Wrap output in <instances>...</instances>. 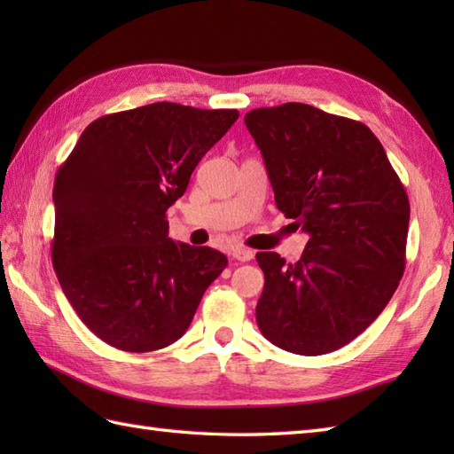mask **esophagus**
Returning <instances> with one entry per match:
<instances>
[{
  "label": "esophagus",
  "instance_id": "esophagus-1",
  "mask_svg": "<svg viewBox=\"0 0 454 454\" xmlns=\"http://www.w3.org/2000/svg\"><path fill=\"white\" fill-rule=\"evenodd\" d=\"M232 257L234 259H238V262H252L254 259V252L252 249H246V247H236L234 252H232Z\"/></svg>",
  "mask_w": 454,
  "mask_h": 454
}]
</instances>
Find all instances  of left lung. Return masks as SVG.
<instances>
[{
    "instance_id": "obj_1",
    "label": "left lung",
    "mask_w": 454,
    "mask_h": 454,
    "mask_svg": "<svg viewBox=\"0 0 454 454\" xmlns=\"http://www.w3.org/2000/svg\"><path fill=\"white\" fill-rule=\"evenodd\" d=\"M275 205L310 236L302 257L255 255V320L273 345L324 355L363 333L406 269L410 200L382 144L359 121L304 103L249 111Z\"/></svg>"
}]
</instances>
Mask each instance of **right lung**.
I'll return each instance as SVG.
<instances>
[{
  "instance_id": "right-lung-1",
  "label": "right lung",
  "mask_w": 454,
  "mask_h": 454,
  "mask_svg": "<svg viewBox=\"0 0 454 454\" xmlns=\"http://www.w3.org/2000/svg\"><path fill=\"white\" fill-rule=\"evenodd\" d=\"M236 109L152 103L93 121L54 179L52 265L90 330L121 351L163 349L187 332L228 259L168 238V208Z\"/></svg>"
}]
</instances>
